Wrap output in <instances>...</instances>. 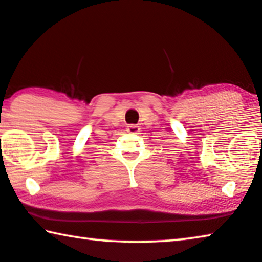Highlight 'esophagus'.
I'll return each mask as SVG.
<instances>
[{
    "mask_svg": "<svg viewBox=\"0 0 262 262\" xmlns=\"http://www.w3.org/2000/svg\"><path fill=\"white\" fill-rule=\"evenodd\" d=\"M139 130H140L139 126H137V125H128V126L126 127V131L128 132V134H132V135L138 134Z\"/></svg>",
    "mask_w": 262,
    "mask_h": 262,
    "instance_id": "1",
    "label": "esophagus"
}]
</instances>
